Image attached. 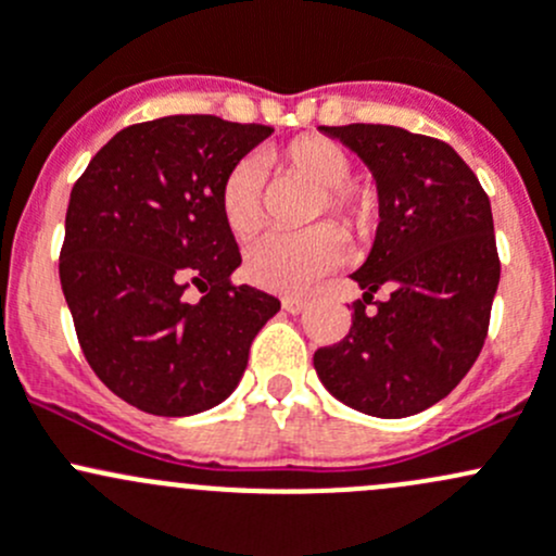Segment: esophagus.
Wrapping results in <instances>:
<instances>
[{"label":"esophagus","mask_w":556,"mask_h":556,"mask_svg":"<svg viewBox=\"0 0 556 556\" xmlns=\"http://www.w3.org/2000/svg\"><path fill=\"white\" fill-rule=\"evenodd\" d=\"M307 307L305 300H300V296H286L283 300V311L291 313V316H296V313H302Z\"/></svg>","instance_id":"obj_1"}]
</instances>
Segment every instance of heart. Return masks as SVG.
I'll return each mask as SVG.
<instances>
[{
	"mask_svg": "<svg viewBox=\"0 0 556 556\" xmlns=\"http://www.w3.org/2000/svg\"><path fill=\"white\" fill-rule=\"evenodd\" d=\"M286 168L307 185L318 187L316 216L329 211L353 230L371 219V198L348 187L353 163L340 144L320 136L296 139L280 152ZM222 211L232 236L245 238L262 222V165L240 160L222 185ZM348 256V240L340 227L318 225L305 232H265L245 249V276L270 291H305L320 276L340 267Z\"/></svg>",
	"mask_w": 556,
	"mask_h": 556,
	"instance_id": "obj_1",
	"label": "heart"
}]
</instances>
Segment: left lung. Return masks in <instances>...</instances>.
Segmentation results:
<instances>
[{
	"mask_svg": "<svg viewBox=\"0 0 556 556\" xmlns=\"http://www.w3.org/2000/svg\"><path fill=\"white\" fill-rule=\"evenodd\" d=\"M318 130L371 170L380 225L351 276L364 289L351 331L313 364L326 391L364 415H417L468 375L488 337L501 280L490 198L431 136L364 123ZM380 288L387 302L366 314Z\"/></svg>",
	"mask_w": 556,
	"mask_h": 556,
	"instance_id": "left-lung-1",
	"label": "left lung"
}]
</instances>
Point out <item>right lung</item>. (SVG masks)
Returning <instances> with one entry per match:
<instances>
[{
  "label": "right lung",
  "mask_w": 556,
  "mask_h": 556,
  "mask_svg": "<svg viewBox=\"0 0 556 556\" xmlns=\"http://www.w3.org/2000/svg\"><path fill=\"white\" fill-rule=\"evenodd\" d=\"M270 134L214 114L128 125L74 185L61 289L88 364L136 409L187 417L225 402L280 311L230 280L240 251L222 211L227 174Z\"/></svg>",
  "instance_id": "obj_1"
}]
</instances>
